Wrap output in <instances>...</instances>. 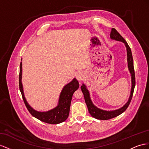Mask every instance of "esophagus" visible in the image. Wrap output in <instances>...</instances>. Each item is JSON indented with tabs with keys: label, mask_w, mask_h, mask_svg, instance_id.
<instances>
[{
	"label": "esophagus",
	"mask_w": 149,
	"mask_h": 149,
	"mask_svg": "<svg viewBox=\"0 0 149 149\" xmlns=\"http://www.w3.org/2000/svg\"><path fill=\"white\" fill-rule=\"evenodd\" d=\"M84 73L82 72H78L77 74H76V78H77V79L78 80H83L84 79Z\"/></svg>",
	"instance_id": "obj_1"
}]
</instances>
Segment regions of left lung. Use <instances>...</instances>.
<instances>
[{
	"label": "left lung",
	"instance_id": "8db88e82",
	"mask_svg": "<svg viewBox=\"0 0 149 149\" xmlns=\"http://www.w3.org/2000/svg\"><path fill=\"white\" fill-rule=\"evenodd\" d=\"M110 38L111 39L120 41L124 43L127 49V63H128V68L130 73L131 74V82H132V87H131V91L129 99L127 101V102L122 107L114 110H110V111H108V110H104L102 109H100L98 107H97L96 106L93 104L92 101L91 99L90 93L87 88V87L84 84H82L81 86V90L82 91V93L84 96L85 101H86V105L87 106V108L88 110V112L90 113L91 116L94 117L97 119L99 120H109L110 118H112L116 117L118 116H119L121 113H122L128 107L129 105L130 101L132 100L133 96V93L134 91V88L135 86V72L134 69V61H133V57L132 54L131 49L130 47L129 46L128 44L127 43L125 40L123 38L119 33H118L116 29L112 28L110 32Z\"/></svg>",
	"mask_w": 149,
	"mask_h": 149
}]
</instances>
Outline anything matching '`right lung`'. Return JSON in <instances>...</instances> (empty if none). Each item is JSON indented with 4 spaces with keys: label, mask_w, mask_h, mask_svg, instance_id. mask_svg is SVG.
Wrapping results in <instances>:
<instances>
[{
    "label": "right lung",
    "mask_w": 149,
    "mask_h": 149,
    "mask_svg": "<svg viewBox=\"0 0 149 149\" xmlns=\"http://www.w3.org/2000/svg\"><path fill=\"white\" fill-rule=\"evenodd\" d=\"M22 60V59H21V61ZM22 63L21 62L19 73V88L22 93L25 105L32 116L42 122L50 124H57L64 122L69 117L72 95L79 87V83L77 80L74 78L71 82L63 87L59 96L58 104L56 107L46 112H39L33 109L28 104L25 99L22 83Z\"/></svg>",
    "instance_id": "right-lung-1"
}]
</instances>
